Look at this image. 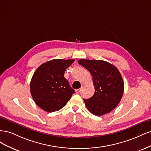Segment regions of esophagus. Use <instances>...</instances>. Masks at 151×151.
<instances>
[{
    "label": "esophagus",
    "instance_id": "34e87169",
    "mask_svg": "<svg viewBox=\"0 0 151 151\" xmlns=\"http://www.w3.org/2000/svg\"><path fill=\"white\" fill-rule=\"evenodd\" d=\"M81 89H77L76 91V93H81Z\"/></svg>",
    "mask_w": 151,
    "mask_h": 151
}]
</instances>
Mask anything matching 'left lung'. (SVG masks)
<instances>
[{
    "label": "left lung",
    "instance_id": "obj_1",
    "mask_svg": "<svg viewBox=\"0 0 151 151\" xmlns=\"http://www.w3.org/2000/svg\"><path fill=\"white\" fill-rule=\"evenodd\" d=\"M78 63L93 76L95 92L92 97L84 99L89 111L101 116L111 111L120 102L124 83L118 68L101 60L81 59Z\"/></svg>",
    "mask_w": 151,
    "mask_h": 151
}]
</instances>
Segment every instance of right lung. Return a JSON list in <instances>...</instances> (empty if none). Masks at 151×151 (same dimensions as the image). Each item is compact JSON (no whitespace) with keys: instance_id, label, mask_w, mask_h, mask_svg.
Listing matches in <instances>:
<instances>
[{"instance_id":"obj_1","label":"right lung","mask_w":151,"mask_h":151,"mask_svg":"<svg viewBox=\"0 0 151 151\" xmlns=\"http://www.w3.org/2000/svg\"><path fill=\"white\" fill-rule=\"evenodd\" d=\"M74 59H54L41 65L32 77L31 94L38 106L47 112L62 108L75 93L65 78L67 68Z\"/></svg>"}]
</instances>
